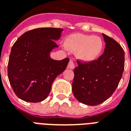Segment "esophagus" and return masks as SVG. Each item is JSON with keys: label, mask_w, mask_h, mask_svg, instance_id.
Listing matches in <instances>:
<instances>
[{"label": "esophagus", "mask_w": 131, "mask_h": 131, "mask_svg": "<svg viewBox=\"0 0 131 131\" xmlns=\"http://www.w3.org/2000/svg\"><path fill=\"white\" fill-rule=\"evenodd\" d=\"M68 68L71 69H73L75 68V65H74V62H73V60H70L68 64Z\"/></svg>", "instance_id": "1"}]
</instances>
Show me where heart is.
<instances>
[{
    "label": "heart",
    "mask_w": 131,
    "mask_h": 131,
    "mask_svg": "<svg viewBox=\"0 0 131 131\" xmlns=\"http://www.w3.org/2000/svg\"><path fill=\"white\" fill-rule=\"evenodd\" d=\"M64 46L75 51L78 59L83 62H91L99 56L103 47L101 39L84 34H73L66 39Z\"/></svg>",
    "instance_id": "1"
}]
</instances>
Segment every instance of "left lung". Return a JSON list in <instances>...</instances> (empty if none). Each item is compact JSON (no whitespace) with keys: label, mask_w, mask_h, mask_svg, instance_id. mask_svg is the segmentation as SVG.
<instances>
[{"label":"left lung","mask_w":131,"mask_h":131,"mask_svg":"<svg viewBox=\"0 0 131 131\" xmlns=\"http://www.w3.org/2000/svg\"><path fill=\"white\" fill-rule=\"evenodd\" d=\"M104 53L91 62L77 60L74 69L72 92L79 102L97 105L112 96L122 77L124 51L114 39L103 34Z\"/></svg>","instance_id":"8db88e82"}]
</instances>
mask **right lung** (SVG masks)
Returning <instances> with one entry per match:
<instances>
[{"mask_svg": "<svg viewBox=\"0 0 131 131\" xmlns=\"http://www.w3.org/2000/svg\"><path fill=\"white\" fill-rule=\"evenodd\" d=\"M63 30L39 28L26 32L14 43L7 65V75L12 90L19 99L37 103L46 99L53 80L67 68L69 59L55 60L50 52L58 47Z\"/></svg>", "mask_w": 131, "mask_h": 131, "instance_id": "add662e5", "label": "right lung"}]
</instances>
